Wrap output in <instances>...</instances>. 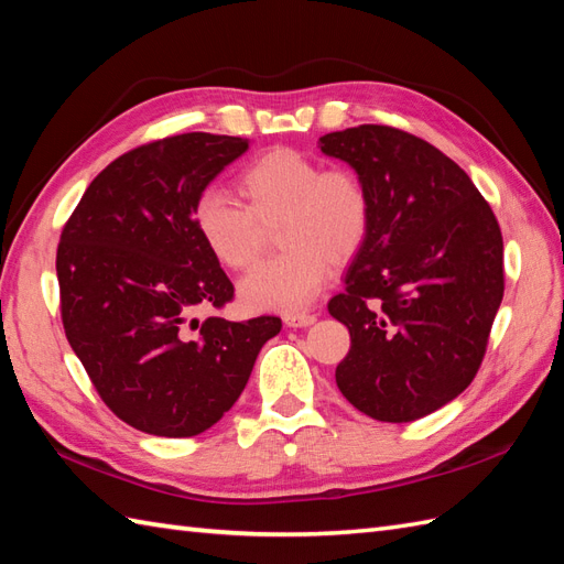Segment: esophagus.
<instances>
[{
  "instance_id": "1",
  "label": "esophagus",
  "mask_w": 564,
  "mask_h": 564,
  "mask_svg": "<svg viewBox=\"0 0 564 564\" xmlns=\"http://www.w3.org/2000/svg\"><path fill=\"white\" fill-rule=\"evenodd\" d=\"M283 322H285V326H293V329H300V326H310V324L317 322V314H310V312L285 314Z\"/></svg>"
}]
</instances>
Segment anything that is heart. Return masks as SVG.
Here are the masks:
<instances>
[{
  "label": "heart",
  "mask_w": 564,
  "mask_h": 564,
  "mask_svg": "<svg viewBox=\"0 0 564 564\" xmlns=\"http://www.w3.org/2000/svg\"><path fill=\"white\" fill-rule=\"evenodd\" d=\"M242 202L220 189L194 199L192 223L220 267L250 269L276 230L283 254L259 264L240 283V303L254 312L293 314L319 295L329 264L341 267L360 252L372 226L370 192L350 167H324L295 149H271L238 177Z\"/></svg>",
  "instance_id": "obj_1"
}]
</instances>
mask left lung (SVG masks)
<instances>
[{
	"label": "left lung",
	"instance_id": "1",
	"mask_svg": "<svg viewBox=\"0 0 564 564\" xmlns=\"http://www.w3.org/2000/svg\"><path fill=\"white\" fill-rule=\"evenodd\" d=\"M372 202V226L329 314L350 332L336 384L365 415L411 423L474 382L505 293L502 232L474 182L432 143L384 124L319 139Z\"/></svg>",
	"mask_w": 564,
	"mask_h": 564
}]
</instances>
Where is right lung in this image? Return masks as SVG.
I'll return each mask as SVG.
<instances>
[{
    "label": "right lung",
    "instance_id": "obj_1",
    "mask_svg": "<svg viewBox=\"0 0 564 564\" xmlns=\"http://www.w3.org/2000/svg\"><path fill=\"white\" fill-rule=\"evenodd\" d=\"M250 149L189 132L112 161L62 230V324L105 405L141 432L194 437L238 401L279 317L192 319L223 307L232 283L206 250L192 206Z\"/></svg>",
    "mask_w": 564,
    "mask_h": 564
}]
</instances>
